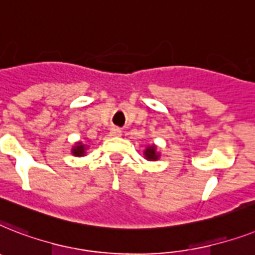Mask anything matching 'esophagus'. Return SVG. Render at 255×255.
<instances>
[{"label":"esophagus","mask_w":255,"mask_h":255,"mask_svg":"<svg viewBox=\"0 0 255 255\" xmlns=\"http://www.w3.org/2000/svg\"><path fill=\"white\" fill-rule=\"evenodd\" d=\"M121 129L120 128H112L111 129V135H113V137H118V135H121Z\"/></svg>","instance_id":"esophagus-1"}]
</instances>
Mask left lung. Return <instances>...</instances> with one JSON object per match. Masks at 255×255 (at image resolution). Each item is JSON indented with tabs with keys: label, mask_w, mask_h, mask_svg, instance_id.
<instances>
[{
	"label": "left lung",
	"mask_w": 255,
	"mask_h": 255,
	"mask_svg": "<svg viewBox=\"0 0 255 255\" xmlns=\"http://www.w3.org/2000/svg\"><path fill=\"white\" fill-rule=\"evenodd\" d=\"M143 155H144V159H147V160H158L160 156L158 150H156L155 144H150V146H147V147L144 148Z\"/></svg>",
	"instance_id": "8db88e82"
}]
</instances>
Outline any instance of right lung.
Returning a JSON list of instances; mask_svg holds the SVG:
<instances>
[{
	"label": "right lung",
	"instance_id": "add662e5",
	"mask_svg": "<svg viewBox=\"0 0 255 255\" xmlns=\"http://www.w3.org/2000/svg\"><path fill=\"white\" fill-rule=\"evenodd\" d=\"M85 150H87V146L81 143V142H77V143L72 147V151L71 152H72L75 156H84Z\"/></svg>",
	"mask_w": 255,
	"mask_h": 255
}]
</instances>
